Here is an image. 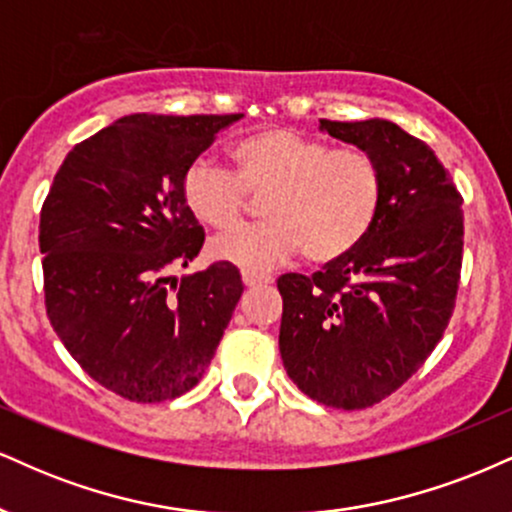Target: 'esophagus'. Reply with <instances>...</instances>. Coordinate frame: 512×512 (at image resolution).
<instances>
[{"instance_id":"obj_1","label":"esophagus","mask_w":512,"mask_h":512,"mask_svg":"<svg viewBox=\"0 0 512 512\" xmlns=\"http://www.w3.org/2000/svg\"><path fill=\"white\" fill-rule=\"evenodd\" d=\"M242 280L246 287H254V285H268L273 282V278L266 273H256V270H242Z\"/></svg>"}]
</instances>
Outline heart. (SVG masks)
I'll use <instances>...</instances> for the list:
<instances>
[{"mask_svg":"<svg viewBox=\"0 0 512 512\" xmlns=\"http://www.w3.org/2000/svg\"><path fill=\"white\" fill-rule=\"evenodd\" d=\"M234 172L208 158L186 167L182 196L203 225L230 227L242 218L246 191L263 196L266 222L220 234L210 254L232 266L263 270L299 246L309 261H338L374 230L383 206V172L374 153L333 148L292 129H263L232 146Z\"/></svg>","mask_w":512,"mask_h":512,"instance_id":"obj_1","label":"heart"}]
</instances>
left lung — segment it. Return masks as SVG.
I'll return each instance as SVG.
<instances>
[{
    "mask_svg": "<svg viewBox=\"0 0 512 512\" xmlns=\"http://www.w3.org/2000/svg\"><path fill=\"white\" fill-rule=\"evenodd\" d=\"M321 131L374 153L383 206L369 237L314 275L285 273L280 354L311 400L364 410L426 362L455 309L462 268V196L424 141L388 119Z\"/></svg>",
    "mask_w": 512,
    "mask_h": 512,
    "instance_id": "8db88e82",
    "label": "left lung"
}]
</instances>
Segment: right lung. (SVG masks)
<instances>
[{"label":"right lung","instance_id":"add662e5","mask_svg":"<svg viewBox=\"0 0 512 512\" xmlns=\"http://www.w3.org/2000/svg\"><path fill=\"white\" fill-rule=\"evenodd\" d=\"M244 114H129L76 143L40 213L45 306L81 369L131 402L201 381L244 285L213 263L167 287L201 251L186 167Z\"/></svg>","mask_w":512,"mask_h":512}]
</instances>
